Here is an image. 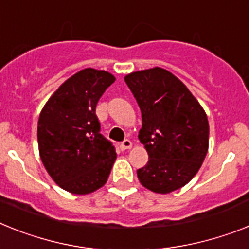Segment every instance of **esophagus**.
Here are the masks:
<instances>
[{
	"mask_svg": "<svg viewBox=\"0 0 249 249\" xmlns=\"http://www.w3.org/2000/svg\"><path fill=\"white\" fill-rule=\"evenodd\" d=\"M130 148H131V142L129 141V139H125V141L120 144V149L121 150L130 149Z\"/></svg>",
	"mask_w": 249,
	"mask_h": 249,
	"instance_id": "34e87169",
	"label": "esophagus"
}]
</instances>
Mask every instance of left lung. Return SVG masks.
<instances>
[{"instance_id": "8db88e82", "label": "left lung", "mask_w": 249, "mask_h": 249, "mask_svg": "<svg viewBox=\"0 0 249 249\" xmlns=\"http://www.w3.org/2000/svg\"><path fill=\"white\" fill-rule=\"evenodd\" d=\"M125 82L141 107L139 141L147 164L137 171L139 182L156 194L181 189L199 172L209 149L205 110L175 74L160 67L131 72Z\"/></svg>"}]
</instances>
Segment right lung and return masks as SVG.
I'll return each instance as SVG.
<instances>
[{
	"instance_id": "add662e5",
	"label": "right lung",
	"mask_w": 249,
	"mask_h": 249,
	"mask_svg": "<svg viewBox=\"0 0 249 249\" xmlns=\"http://www.w3.org/2000/svg\"><path fill=\"white\" fill-rule=\"evenodd\" d=\"M115 77L85 68L64 81L41 108L37 121L39 154L59 187L87 195L107 182L115 148L100 134L96 105Z\"/></svg>"
}]
</instances>
